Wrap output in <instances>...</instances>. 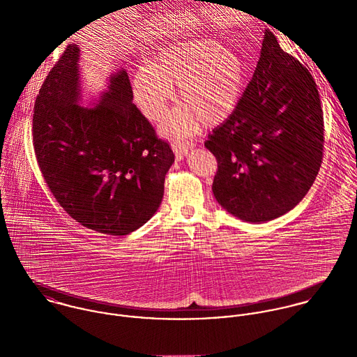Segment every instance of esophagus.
Here are the masks:
<instances>
[{"mask_svg": "<svg viewBox=\"0 0 357 357\" xmlns=\"http://www.w3.org/2000/svg\"><path fill=\"white\" fill-rule=\"evenodd\" d=\"M192 147H194V144L190 143V142H174L172 144V149H173V151L176 153V158L178 160H181Z\"/></svg>", "mask_w": 357, "mask_h": 357, "instance_id": "34e87169", "label": "esophagus"}]
</instances>
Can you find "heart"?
I'll use <instances>...</instances> for the list:
<instances>
[{"mask_svg":"<svg viewBox=\"0 0 357 357\" xmlns=\"http://www.w3.org/2000/svg\"><path fill=\"white\" fill-rule=\"evenodd\" d=\"M248 74L238 52L210 40L183 41L162 50L135 74L133 93L143 114L159 121L174 98L173 86H178L183 104L160 126L162 135L176 137L195 130L201 122L215 126L227 121L243 98Z\"/></svg>","mask_w":357,"mask_h":357,"instance_id":"b5f03b06","label":"heart"}]
</instances>
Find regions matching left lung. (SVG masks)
Here are the masks:
<instances>
[{
  "label": "left lung",
  "mask_w": 357,
  "mask_h": 357,
  "mask_svg": "<svg viewBox=\"0 0 357 357\" xmlns=\"http://www.w3.org/2000/svg\"><path fill=\"white\" fill-rule=\"evenodd\" d=\"M323 132L316 82L265 30L242 100L204 143L218 166L214 198L248 222L286 214L303 201L319 173Z\"/></svg>",
  "instance_id": "left-lung-1"
}]
</instances>
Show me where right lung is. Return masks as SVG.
<instances>
[{
	"label": "right lung",
	"instance_id": "add662e5",
	"mask_svg": "<svg viewBox=\"0 0 357 357\" xmlns=\"http://www.w3.org/2000/svg\"><path fill=\"white\" fill-rule=\"evenodd\" d=\"M79 54L70 44L40 89L34 151L53 197L75 221L123 236L158 210L174 153L132 102L123 68L108 78L95 107L79 105Z\"/></svg>",
	"mask_w": 357,
	"mask_h": 357
}]
</instances>
